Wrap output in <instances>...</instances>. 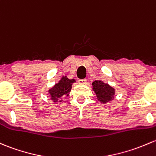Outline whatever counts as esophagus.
Segmentation results:
<instances>
[{"instance_id": "obj_1", "label": "esophagus", "mask_w": 156, "mask_h": 156, "mask_svg": "<svg viewBox=\"0 0 156 156\" xmlns=\"http://www.w3.org/2000/svg\"><path fill=\"white\" fill-rule=\"evenodd\" d=\"M78 83H81V84H86L87 83V81L86 78H83V79H79L78 80Z\"/></svg>"}]
</instances>
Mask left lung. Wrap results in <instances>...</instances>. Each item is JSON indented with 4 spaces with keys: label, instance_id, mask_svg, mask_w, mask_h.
Returning <instances> with one entry per match:
<instances>
[{
    "label": "left lung",
    "instance_id": "left-lung-1",
    "mask_svg": "<svg viewBox=\"0 0 156 156\" xmlns=\"http://www.w3.org/2000/svg\"><path fill=\"white\" fill-rule=\"evenodd\" d=\"M93 90L99 101L102 103H107L114 99L115 90L108 83H105L102 81H94L92 83Z\"/></svg>",
    "mask_w": 156,
    "mask_h": 156
}]
</instances>
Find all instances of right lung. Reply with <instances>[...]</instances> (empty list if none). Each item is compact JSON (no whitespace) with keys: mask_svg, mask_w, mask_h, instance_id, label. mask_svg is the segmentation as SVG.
<instances>
[{"mask_svg":"<svg viewBox=\"0 0 156 156\" xmlns=\"http://www.w3.org/2000/svg\"><path fill=\"white\" fill-rule=\"evenodd\" d=\"M74 82H75V79H69L66 76L62 77L61 80L48 90L52 101L57 102L63 96H69ZM61 101L62 100H60L59 101L61 102Z\"/></svg>","mask_w":156,"mask_h":156,"instance_id":"add662e5","label":"right lung"}]
</instances>
